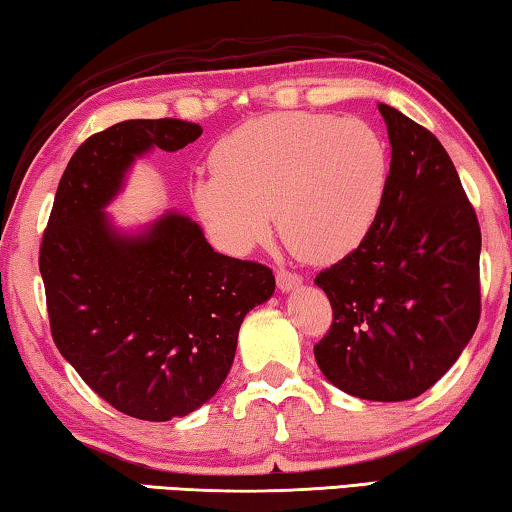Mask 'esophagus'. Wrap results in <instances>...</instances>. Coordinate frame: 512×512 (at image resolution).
<instances>
[{
    "label": "esophagus",
    "mask_w": 512,
    "mask_h": 512,
    "mask_svg": "<svg viewBox=\"0 0 512 512\" xmlns=\"http://www.w3.org/2000/svg\"><path fill=\"white\" fill-rule=\"evenodd\" d=\"M302 284V277L295 272H288V270H279L277 272V286L281 293H288V291H295Z\"/></svg>",
    "instance_id": "esophagus-1"
}]
</instances>
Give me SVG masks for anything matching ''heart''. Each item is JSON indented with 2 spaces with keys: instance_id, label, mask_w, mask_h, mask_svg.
<instances>
[{
  "instance_id": "1",
  "label": "heart",
  "mask_w": 512,
  "mask_h": 512,
  "mask_svg": "<svg viewBox=\"0 0 512 512\" xmlns=\"http://www.w3.org/2000/svg\"><path fill=\"white\" fill-rule=\"evenodd\" d=\"M194 182L196 212L221 247L247 254L272 231L309 263L353 254L388 194V145L372 124L307 110L256 117L212 150Z\"/></svg>"
}]
</instances>
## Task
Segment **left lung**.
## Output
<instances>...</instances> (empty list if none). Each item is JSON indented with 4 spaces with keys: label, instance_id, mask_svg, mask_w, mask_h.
<instances>
[{
    "label": "left lung",
    "instance_id": "1",
    "mask_svg": "<svg viewBox=\"0 0 512 512\" xmlns=\"http://www.w3.org/2000/svg\"><path fill=\"white\" fill-rule=\"evenodd\" d=\"M390 182L353 254L318 272L332 305L314 346L332 385L369 402L422 395L455 365L480 318V226L432 131L379 103Z\"/></svg>",
    "mask_w": 512,
    "mask_h": 512
}]
</instances>
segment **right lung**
<instances>
[{
    "mask_svg": "<svg viewBox=\"0 0 512 512\" xmlns=\"http://www.w3.org/2000/svg\"><path fill=\"white\" fill-rule=\"evenodd\" d=\"M201 133L173 117L94 133L66 166L43 233L39 270L59 353L131 418L164 422L210 402L244 316L274 293L270 268L217 254L187 214L168 210L136 233L106 214L133 161Z\"/></svg>",
    "mask_w": 512,
    "mask_h": 512,
    "instance_id": "obj_1",
    "label": "right lung"
}]
</instances>
